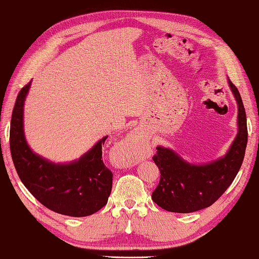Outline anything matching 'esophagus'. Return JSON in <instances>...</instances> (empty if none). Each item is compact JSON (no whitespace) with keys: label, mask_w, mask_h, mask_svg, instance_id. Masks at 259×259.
<instances>
[{"label":"esophagus","mask_w":259,"mask_h":259,"mask_svg":"<svg viewBox=\"0 0 259 259\" xmlns=\"http://www.w3.org/2000/svg\"><path fill=\"white\" fill-rule=\"evenodd\" d=\"M141 136L140 134L137 133V132H132V133L127 136V139H126L125 142V146L127 147V154L128 153H134L137 151V147L140 146L141 143Z\"/></svg>","instance_id":"1"}]
</instances>
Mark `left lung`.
Masks as SVG:
<instances>
[{"instance_id":"obj_1","label":"left lung","mask_w":259,"mask_h":259,"mask_svg":"<svg viewBox=\"0 0 259 259\" xmlns=\"http://www.w3.org/2000/svg\"><path fill=\"white\" fill-rule=\"evenodd\" d=\"M238 104V133L224 157L207 164H190L176 152L157 146L153 156L161 173L152 200L171 212L189 213L210 207L223 196L238 173L245 156L248 131L244 104L238 89L228 79Z\"/></svg>"}]
</instances>
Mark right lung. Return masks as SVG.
<instances>
[{
    "label": "right lung",
    "instance_id": "obj_1",
    "mask_svg": "<svg viewBox=\"0 0 259 259\" xmlns=\"http://www.w3.org/2000/svg\"><path fill=\"white\" fill-rule=\"evenodd\" d=\"M31 81L15 100L10 150L20 180L31 194L48 209L70 217H86L107 203L113 173L103 162V137L78 161L56 164L35 154L26 143L23 132V105Z\"/></svg>",
    "mask_w": 259,
    "mask_h": 259
}]
</instances>
